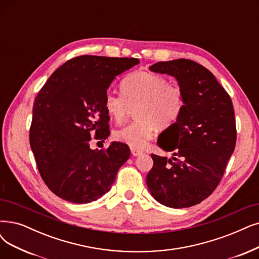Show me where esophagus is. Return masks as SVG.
I'll return each instance as SVG.
<instances>
[{
  "mask_svg": "<svg viewBox=\"0 0 259 259\" xmlns=\"http://www.w3.org/2000/svg\"><path fill=\"white\" fill-rule=\"evenodd\" d=\"M131 152L134 155V156H138V155H141L143 152L139 149H135V148H131Z\"/></svg>",
  "mask_w": 259,
  "mask_h": 259,
  "instance_id": "esophagus-1",
  "label": "esophagus"
}]
</instances>
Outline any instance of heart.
Returning a JSON list of instances; mask_svg holds the SVG:
<instances>
[{"instance_id":"obj_1","label":"heart","mask_w":259,"mask_h":259,"mask_svg":"<svg viewBox=\"0 0 259 259\" xmlns=\"http://www.w3.org/2000/svg\"><path fill=\"white\" fill-rule=\"evenodd\" d=\"M185 95L180 85L170 84L162 75L136 71L121 81V94L107 92L104 108L117 123H123L136 107V121L115 133V138L132 148L142 149L154 135L155 126L167 128L178 120Z\"/></svg>"}]
</instances>
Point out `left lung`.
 <instances>
[{"instance_id": "8db88e82", "label": "left lung", "mask_w": 259, "mask_h": 259, "mask_svg": "<svg viewBox=\"0 0 259 259\" xmlns=\"http://www.w3.org/2000/svg\"><path fill=\"white\" fill-rule=\"evenodd\" d=\"M150 70L177 78L185 100L177 122L157 140L161 149L173 152V157L151 154L148 188L168 207H190L214 191L235 150L233 103L211 72L193 60L159 61Z\"/></svg>"}]
</instances>
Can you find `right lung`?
<instances>
[{
  "label": "right lung",
  "mask_w": 259,
  "mask_h": 259,
  "mask_svg": "<svg viewBox=\"0 0 259 259\" xmlns=\"http://www.w3.org/2000/svg\"><path fill=\"white\" fill-rule=\"evenodd\" d=\"M139 64L128 57L81 55L59 67L34 102L29 143L48 188L72 203H89L105 194L131 151L112 142L91 150L90 140L109 136L104 97L111 81Z\"/></svg>",
  "instance_id": "obj_1"
}]
</instances>
